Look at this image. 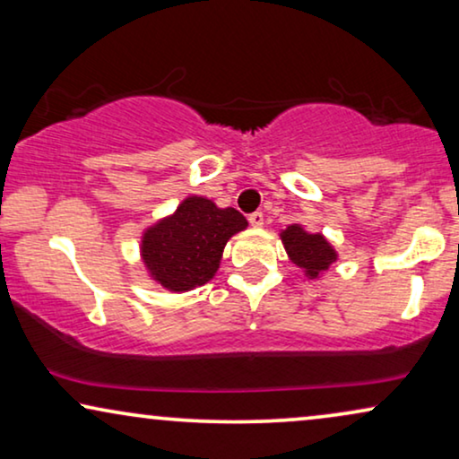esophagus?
I'll list each match as a JSON object with an SVG mask.
<instances>
[{
  "instance_id": "esophagus-1",
  "label": "esophagus",
  "mask_w": 459,
  "mask_h": 459,
  "mask_svg": "<svg viewBox=\"0 0 459 459\" xmlns=\"http://www.w3.org/2000/svg\"><path fill=\"white\" fill-rule=\"evenodd\" d=\"M248 223L253 225V228H261V225H263V212H261V211L250 212V215H248Z\"/></svg>"
}]
</instances>
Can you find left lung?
<instances>
[{
    "instance_id": "left-lung-1",
    "label": "left lung",
    "mask_w": 459,
    "mask_h": 459,
    "mask_svg": "<svg viewBox=\"0 0 459 459\" xmlns=\"http://www.w3.org/2000/svg\"><path fill=\"white\" fill-rule=\"evenodd\" d=\"M280 236L290 261L303 269L309 278H317L338 256L336 250L330 247V242L322 234H309L297 223L288 225Z\"/></svg>"
}]
</instances>
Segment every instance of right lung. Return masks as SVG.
<instances>
[{
  "label": "right lung",
  "mask_w": 459,
  "mask_h": 459,
  "mask_svg": "<svg viewBox=\"0 0 459 459\" xmlns=\"http://www.w3.org/2000/svg\"><path fill=\"white\" fill-rule=\"evenodd\" d=\"M247 225L244 215L231 206L219 209L209 198L190 196L171 217L143 231V265L167 290H192L217 273L225 244Z\"/></svg>",
  "instance_id": "add662e5"
}]
</instances>
